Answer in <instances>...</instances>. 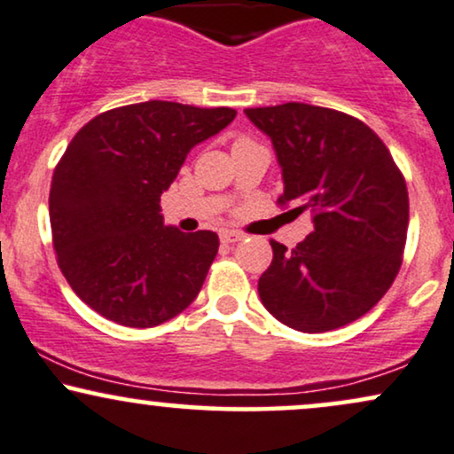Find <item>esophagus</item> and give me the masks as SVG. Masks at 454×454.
I'll return each instance as SVG.
<instances>
[{
	"label": "esophagus",
	"instance_id": "1",
	"mask_svg": "<svg viewBox=\"0 0 454 454\" xmlns=\"http://www.w3.org/2000/svg\"><path fill=\"white\" fill-rule=\"evenodd\" d=\"M239 241H243L241 232H237V231H223L222 232V243L232 245V243H239Z\"/></svg>",
	"mask_w": 454,
	"mask_h": 454
}]
</instances>
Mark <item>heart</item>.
<instances>
[{
  "mask_svg": "<svg viewBox=\"0 0 454 454\" xmlns=\"http://www.w3.org/2000/svg\"><path fill=\"white\" fill-rule=\"evenodd\" d=\"M237 144H249V139H245V137H241V139H237ZM234 144V145H237Z\"/></svg>",
  "mask_w": 454,
  "mask_h": 454,
  "instance_id": "b5f03b06",
  "label": "heart"
}]
</instances>
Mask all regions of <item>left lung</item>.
<instances>
[{"label": "left lung", "mask_w": 454, "mask_h": 454, "mask_svg": "<svg viewBox=\"0 0 454 454\" xmlns=\"http://www.w3.org/2000/svg\"><path fill=\"white\" fill-rule=\"evenodd\" d=\"M245 116L275 147L279 203L313 217V232L294 249L270 241L262 304L309 334L351 324L385 296L402 266L408 190L400 168L372 129L336 109L283 103Z\"/></svg>", "instance_id": "1"}]
</instances>
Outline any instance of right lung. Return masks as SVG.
<instances>
[{
  "label": "right lung",
  "mask_w": 454,
  "mask_h": 454,
  "mask_svg": "<svg viewBox=\"0 0 454 454\" xmlns=\"http://www.w3.org/2000/svg\"><path fill=\"white\" fill-rule=\"evenodd\" d=\"M231 107L145 101L82 127L51 184L59 269L92 310L129 327H154L194 302L220 239L167 226L160 194L194 145L232 122Z\"/></svg>",
  "instance_id": "add662e5"
}]
</instances>
